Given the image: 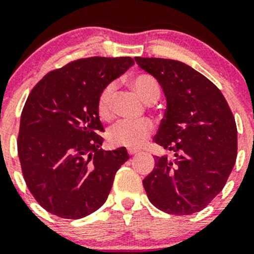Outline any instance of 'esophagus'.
<instances>
[{"instance_id": "obj_1", "label": "esophagus", "mask_w": 254, "mask_h": 254, "mask_svg": "<svg viewBox=\"0 0 254 254\" xmlns=\"http://www.w3.org/2000/svg\"><path fill=\"white\" fill-rule=\"evenodd\" d=\"M137 152H139V150L137 149H132V147H129V149H127V154L129 155H135L137 154Z\"/></svg>"}]
</instances>
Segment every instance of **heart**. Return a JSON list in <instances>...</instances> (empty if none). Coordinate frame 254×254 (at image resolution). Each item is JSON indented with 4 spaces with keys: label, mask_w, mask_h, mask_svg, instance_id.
Returning <instances> with one entry per match:
<instances>
[{
    "label": "heart",
    "mask_w": 254,
    "mask_h": 254,
    "mask_svg": "<svg viewBox=\"0 0 254 254\" xmlns=\"http://www.w3.org/2000/svg\"><path fill=\"white\" fill-rule=\"evenodd\" d=\"M132 89L147 103H155L160 97V85L154 77L149 74H139L130 80ZM114 85L109 84L102 90L98 97V115L103 120L112 119L114 114L113 108ZM154 130V123L149 119L127 120L123 119L115 123L108 130V139L113 145L119 146L137 147L151 135Z\"/></svg>",
    "instance_id": "heart-1"
}]
</instances>
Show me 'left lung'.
<instances>
[{
	"label": "left lung",
	"mask_w": 254,
	"mask_h": 254,
	"mask_svg": "<svg viewBox=\"0 0 254 254\" xmlns=\"http://www.w3.org/2000/svg\"><path fill=\"white\" fill-rule=\"evenodd\" d=\"M157 79L167 108L154 140L175 152L155 156L142 185L150 202L171 215L203 210L222 191L237 157V127L221 90L182 62L135 58Z\"/></svg>",
	"instance_id": "left-lung-1"
}]
</instances>
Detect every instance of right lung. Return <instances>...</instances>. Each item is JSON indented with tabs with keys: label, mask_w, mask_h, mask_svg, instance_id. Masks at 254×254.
Instances as JSON below:
<instances>
[{
	"label": "right lung",
	"mask_w": 254,
	"mask_h": 254,
	"mask_svg": "<svg viewBox=\"0 0 254 254\" xmlns=\"http://www.w3.org/2000/svg\"><path fill=\"white\" fill-rule=\"evenodd\" d=\"M134 64L130 57H90L44 75L21 114L17 150L29 192L49 213L78 220L102 207L127 149H100L98 97Z\"/></svg>",
	"instance_id": "1"
}]
</instances>
